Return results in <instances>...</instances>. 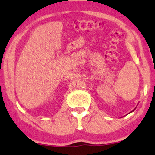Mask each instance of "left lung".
<instances>
[{
  "instance_id": "obj_1",
  "label": "left lung",
  "mask_w": 155,
  "mask_h": 155,
  "mask_svg": "<svg viewBox=\"0 0 155 155\" xmlns=\"http://www.w3.org/2000/svg\"><path fill=\"white\" fill-rule=\"evenodd\" d=\"M134 110H135V109H134ZM134 110H133V111H134ZM131 112H132V111H131Z\"/></svg>"
}]
</instances>
